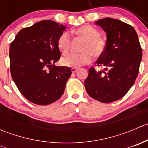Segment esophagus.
Returning <instances> with one entry per match:
<instances>
[{
    "label": "esophagus",
    "mask_w": 148,
    "mask_h": 148,
    "mask_svg": "<svg viewBox=\"0 0 148 148\" xmlns=\"http://www.w3.org/2000/svg\"><path fill=\"white\" fill-rule=\"evenodd\" d=\"M77 71H78V68H72V69H71V71H72L73 73L77 72Z\"/></svg>",
    "instance_id": "obj_1"
}]
</instances>
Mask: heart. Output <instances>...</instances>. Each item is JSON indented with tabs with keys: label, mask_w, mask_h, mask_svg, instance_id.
<instances>
[{
	"label": "heart",
	"mask_w": 148,
	"mask_h": 148,
	"mask_svg": "<svg viewBox=\"0 0 148 148\" xmlns=\"http://www.w3.org/2000/svg\"><path fill=\"white\" fill-rule=\"evenodd\" d=\"M75 34L86 39L82 48V53H73L63 58L62 64L65 66L78 68L80 66L88 64L92 61V55L95 57L101 56L107 47L106 40L99 36L97 29L91 26H83L75 30ZM71 46L69 33H62L58 39V47L63 54H66Z\"/></svg>",
	"instance_id": "b5f03b06"
}]
</instances>
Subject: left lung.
Wrapping results in <instances>:
<instances>
[{"mask_svg":"<svg viewBox=\"0 0 148 148\" xmlns=\"http://www.w3.org/2000/svg\"><path fill=\"white\" fill-rule=\"evenodd\" d=\"M107 33L105 51L96 62L104 69H89L84 82L88 95L102 103L123 97L138 75L142 60V48L138 34L130 25L112 18L96 21Z\"/></svg>","mask_w":148,"mask_h":148,"instance_id":"obj_1","label":"left lung"}]
</instances>
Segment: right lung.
<instances>
[{
    "mask_svg": "<svg viewBox=\"0 0 148 148\" xmlns=\"http://www.w3.org/2000/svg\"><path fill=\"white\" fill-rule=\"evenodd\" d=\"M65 29L64 25L53 21H41L21 30L10 44L12 79L31 102L47 105L64 92L71 70L53 64L61 57L58 39Z\"/></svg>",
    "mask_w": 148,
    "mask_h": 148,
    "instance_id": "right-lung-1",
    "label": "right lung"
}]
</instances>
